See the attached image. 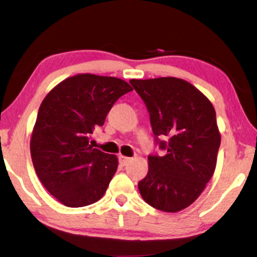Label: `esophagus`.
Segmentation results:
<instances>
[{"label":"esophagus","instance_id":"34e87169","mask_svg":"<svg viewBox=\"0 0 257 257\" xmlns=\"http://www.w3.org/2000/svg\"><path fill=\"white\" fill-rule=\"evenodd\" d=\"M118 161H119V164H120V166L125 167L126 164H128L129 162L132 161V158L125 157V156H123V155H119V156H118Z\"/></svg>","mask_w":257,"mask_h":257}]
</instances>
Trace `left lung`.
<instances>
[{
  "label": "left lung",
  "instance_id": "8db88e82",
  "mask_svg": "<svg viewBox=\"0 0 257 257\" xmlns=\"http://www.w3.org/2000/svg\"><path fill=\"white\" fill-rule=\"evenodd\" d=\"M131 84L145 102L156 143L166 151L162 157L149 156L139 191L153 208L178 213L198 198L215 172L221 143L216 112L185 79H131Z\"/></svg>",
  "mask_w": 257,
  "mask_h": 257
}]
</instances>
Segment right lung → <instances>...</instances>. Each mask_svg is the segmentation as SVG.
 Returning <instances> with one entry per match:
<instances>
[{"instance_id": "1", "label": "right lung", "mask_w": 257, "mask_h": 257, "mask_svg": "<svg viewBox=\"0 0 257 257\" xmlns=\"http://www.w3.org/2000/svg\"><path fill=\"white\" fill-rule=\"evenodd\" d=\"M131 90L120 78L79 73L43 99L31 135V158L40 181L64 205H89L105 194L118 159L93 149L89 138Z\"/></svg>"}]
</instances>
